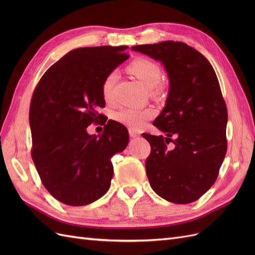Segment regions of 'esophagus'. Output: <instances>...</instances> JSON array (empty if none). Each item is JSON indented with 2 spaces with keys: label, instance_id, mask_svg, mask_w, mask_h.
<instances>
[{
  "label": "esophagus",
  "instance_id": "34e87169",
  "mask_svg": "<svg viewBox=\"0 0 255 255\" xmlns=\"http://www.w3.org/2000/svg\"><path fill=\"white\" fill-rule=\"evenodd\" d=\"M128 133H129V136H130V137H133V138H134V137H138V136H139V133H137L136 130H134V129H130V128L128 129Z\"/></svg>",
  "mask_w": 255,
  "mask_h": 255
}]
</instances>
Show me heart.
Returning <instances> with one entry per match:
<instances>
[{"instance_id": "obj_1", "label": "heart", "mask_w": 255, "mask_h": 255, "mask_svg": "<svg viewBox=\"0 0 255 255\" xmlns=\"http://www.w3.org/2000/svg\"><path fill=\"white\" fill-rule=\"evenodd\" d=\"M128 70L135 75L153 94L159 90L161 70L160 67L153 60L143 57L137 58L128 66ZM117 78L118 75L116 71H112L105 76L102 83V96L106 101H110L112 99L113 89ZM154 115H155V111L152 109L136 110L130 107H123L113 114V118L115 121L130 129H139L145 125L146 121L154 117Z\"/></svg>"}]
</instances>
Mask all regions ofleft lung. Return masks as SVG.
<instances>
[{
	"instance_id": "left-lung-1",
	"label": "left lung",
	"mask_w": 255,
	"mask_h": 255,
	"mask_svg": "<svg viewBox=\"0 0 255 255\" xmlns=\"http://www.w3.org/2000/svg\"><path fill=\"white\" fill-rule=\"evenodd\" d=\"M132 50L161 61L169 78L166 105L153 122L167 137L142 134L151 145L146 176L159 197L191 203L213 186L227 153L228 111L217 75L201 53L184 42ZM170 141L175 148L168 150Z\"/></svg>"
}]
</instances>
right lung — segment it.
Listing matches in <instances>:
<instances>
[{
  "label": "right lung",
  "mask_w": 255,
  "mask_h": 255,
  "mask_svg": "<svg viewBox=\"0 0 255 255\" xmlns=\"http://www.w3.org/2000/svg\"><path fill=\"white\" fill-rule=\"evenodd\" d=\"M127 45L72 50L51 66L33 92L29 106L32 158L43 186L61 203L87 205L106 194L111 158L128 143L121 123L104 122L102 135H89L105 106V76L128 58Z\"/></svg>",
  "instance_id": "1"
}]
</instances>
